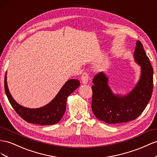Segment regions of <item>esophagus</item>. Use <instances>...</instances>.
I'll return each instance as SVG.
<instances>
[{
	"instance_id": "1",
	"label": "esophagus",
	"mask_w": 157,
	"mask_h": 157,
	"mask_svg": "<svg viewBox=\"0 0 157 157\" xmlns=\"http://www.w3.org/2000/svg\"><path fill=\"white\" fill-rule=\"evenodd\" d=\"M82 83L83 84H87L89 80V74L86 72H84L82 76Z\"/></svg>"
}]
</instances>
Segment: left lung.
<instances>
[{
	"label": "left lung",
	"instance_id": "obj_1",
	"mask_svg": "<svg viewBox=\"0 0 157 157\" xmlns=\"http://www.w3.org/2000/svg\"><path fill=\"white\" fill-rule=\"evenodd\" d=\"M134 60L141 66L140 79L126 95L114 94L109 86L105 73L93 79L91 108L96 117L106 124L128 122L140 116L151 99L153 89V69L141 41L136 42Z\"/></svg>",
	"mask_w": 157,
	"mask_h": 157
}]
</instances>
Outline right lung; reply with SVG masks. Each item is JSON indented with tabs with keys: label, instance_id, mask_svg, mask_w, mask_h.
Masks as SVG:
<instances>
[{
	"label": "right lung",
	"instance_id": "1",
	"mask_svg": "<svg viewBox=\"0 0 157 157\" xmlns=\"http://www.w3.org/2000/svg\"><path fill=\"white\" fill-rule=\"evenodd\" d=\"M80 86L78 79L67 81L56 97L45 106L38 109H29L19 105L13 98L9 91L6 82V72L4 77V90L13 109L27 122L41 126H48L58 123L62 119L66 109V101L68 96Z\"/></svg>",
	"mask_w": 157,
	"mask_h": 157
}]
</instances>
